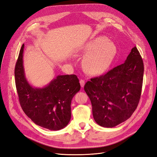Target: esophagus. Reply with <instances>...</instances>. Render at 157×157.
<instances>
[{"label": "esophagus", "instance_id": "34e87169", "mask_svg": "<svg viewBox=\"0 0 157 157\" xmlns=\"http://www.w3.org/2000/svg\"><path fill=\"white\" fill-rule=\"evenodd\" d=\"M80 86H81V87H84V84H85V81L82 79H80Z\"/></svg>", "mask_w": 157, "mask_h": 157}]
</instances>
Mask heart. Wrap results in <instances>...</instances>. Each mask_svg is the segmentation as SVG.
Segmentation results:
<instances>
[{
	"label": "heart",
	"instance_id": "heart-1",
	"mask_svg": "<svg viewBox=\"0 0 157 157\" xmlns=\"http://www.w3.org/2000/svg\"><path fill=\"white\" fill-rule=\"evenodd\" d=\"M115 46L103 36H99L89 42L84 47L87 54L83 61L84 67L92 75L101 74L108 69L115 56Z\"/></svg>",
	"mask_w": 157,
	"mask_h": 157
}]
</instances>
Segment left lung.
Returning a JSON list of instances; mask_svg holds the SVG:
<instances>
[{"mask_svg":"<svg viewBox=\"0 0 157 157\" xmlns=\"http://www.w3.org/2000/svg\"><path fill=\"white\" fill-rule=\"evenodd\" d=\"M144 72L143 59L134 46L124 63L85 84L97 124L113 128L132 116L140 101Z\"/></svg>","mask_w":157,"mask_h":157,"instance_id":"obj_1","label":"left lung"}]
</instances>
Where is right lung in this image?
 Here are the masks:
<instances>
[{
	"label": "right lung",
	"instance_id": "1",
	"mask_svg": "<svg viewBox=\"0 0 157 157\" xmlns=\"http://www.w3.org/2000/svg\"><path fill=\"white\" fill-rule=\"evenodd\" d=\"M23 44L16 63L14 75L20 105L25 115L36 125L59 130L68 124L71 103L80 89L75 75H58L46 86L34 88L25 78L23 65Z\"/></svg>",
	"mask_w": 157,
	"mask_h": 157
}]
</instances>
